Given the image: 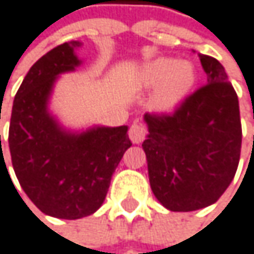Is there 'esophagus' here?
<instances>
[{"instance_id": "obj_1", "label": "esophagus", "mask_w": 254, "mask_h": 254, "mask_svg": "<svg viewBox=\"0 0 254 254\" xmlns=\"http://www.w3.org/2000/svg\"><path fill=\"white\" fill-rule=\"evenodd\" d=\"M145 136H146V128L143 124H140V123L131 124V127L128 130V137L133 143H140L145 139Z\"/></svg>"}]
</instances>
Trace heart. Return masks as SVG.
<instances>
[{
  "mask_svg": "<svg viewBox=\"0 0 254 254\" xmlns=\"http://www.w3.org/2000/svg\"><path fill=\"white\" fill-rule=\"evenodd\" d=\"M196 68L187 60L155 58L139 67L134 74V85L142 89L155 88L152 106L155 111H169L175 108L193 88Z\"/></svg>",
  "mask_w": 254,
  "mask_h": 254,
  "instance_id": "heart-1",
  "label": "heart"
}]
</instances>
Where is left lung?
<instances>
[{
  "label": "left lung",
  "instance_id": "obj_1",
  "mask_svg": "<svg viewBox=\"0 0 254 254\" xmlns=\"http://www.w3.org/2000/svg\"><path fill=\"white\" fill-rule=\"evenodd\" d=\"M199 58L208 83L171 115H143L151 190L165 208L180 212L217 202L235 177L241 152L237 92L215 58Z\"/></svg>",
  "mask_w": 254,
  "mask_h": 254
}]
</instances>
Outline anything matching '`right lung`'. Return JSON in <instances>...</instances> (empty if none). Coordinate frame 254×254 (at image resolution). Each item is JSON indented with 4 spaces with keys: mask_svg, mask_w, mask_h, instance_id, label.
<instances>
[{
    "mask_svg": "<svg viewBox=\"0 0 254 254\" xmlns=\"http://www.w3.org/2000/svg\"><path fill=\"white\" fill-rule=\"evenodd\" d=\"M80 46L77 40L63 43L29 68L16 92L8 130L20 187L42 212L65 220L91 215L102 206L112 175L131 146L127 126L71 131L51 114L55 82L80 65L74 52Z\"/></svg>",
    "mask_w": 254,
    "mask_h": 254,
    "instance_id": "1",
    "label": "right lung"
}]
</instances>
